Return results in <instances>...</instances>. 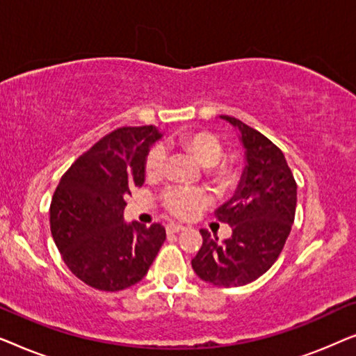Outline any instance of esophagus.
<instances>
[{
    "instance_id": "34e87169",
    "label": "esophagus",
    "mask_w": 356,
    "mask_h": 356,
    "mask_svg": "<svg viewBox=\"0 0 356 356\" xmlns=\"http://www.w3.org/2000/svg\"><path fill=\"white\" fill-rule=\"evenodd\" d=\"M184 227L179 225V223H170L167 225V233L168 235H172V233H178V232H183Z\"/></svg>"
}]
</instances>
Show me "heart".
Wrapping results in <instances>:
<instances>
[{
    "label": "heart",
    "instance_id": "obj_1",
    "mask_svg": "<svg viewBox=\"0 0 356 356\" xmlns=\"http://www.w3.org/2000/svg\"><path fill=\"white\" fill-rule=\"evenodd\" d=\"M179 145L204 167V175L216 186L232 188L238 179V168L230 160H223V144L209 131H191L179 138ZM167 167V150L154 145L145 155L144 173L149 179L163 177ZM163 207L178 218H188L211 202V194L201 188H170L162 197Z\"/></svg>",
    "mask_w": 356,
    "mask_h": 356
}]
</instances>
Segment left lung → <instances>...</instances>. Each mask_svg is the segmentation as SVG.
Segmentation results:
<instances>
[{
  "mask_svg": "<svg viewBox=\"0 0 356 356\" xmlns=\"http://www.w3.org/2000/svg\"><path fill=\"white\" fill-rule=\"evenodd\" d=\"M220 118L241 131L248 165L235 196L216 212L232 227V236L218 243L202 228V246L191 264L202 280L228 289L259 279L280 256L295 220L296 181L270 139L233 116Z\"/></svg>",
  "mask_w": 356,
  "mask_h": 356,
  "instance_id": "left-lung-1",
  "label": "left lung"
}]
</instances>
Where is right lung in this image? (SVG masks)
I'll use <instances>...</instances> for the list:
<instances>
[{
    "label": "right lung",
    "mask_w": 356,
    "mask_h": 356,
    "mask_svg": "<svg viewBox=\"0 0 356 356\" xmlns=\"http://www.w3.org/2000/svg\"><path fill=\"white\" fill-rule=\"evenodd\" d=\"M155 126H123L79 155L50 204V228L63 261L92 289L120 291L138 284L163 245L160 223H124L131 189L143 186Z\"/></svg>",
    "instance_id": "right-lung-1"
}]
</instances>
